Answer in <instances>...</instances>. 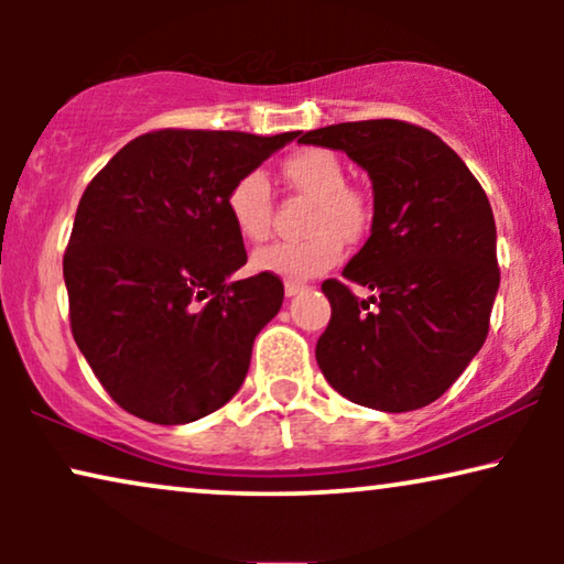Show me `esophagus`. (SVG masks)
I'll return each mask as SVG.
<instances>
[{"mask_svg":"<svg viewBox=\"0 0 564 564\" xmlns=\"http://www.w3.org/2000/svg\"><path fill=\"white\" fill-rule=\"evenodd\" d=\"M303 290H305V284H303V282H292V280L284 282V295H288V297L297 295V292H303Z\"/></svg>","mask_w":564,"mask_h":564,"instance_id":"obj_1","label":"esophagus"}]
</instances>
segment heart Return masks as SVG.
I'll list each match as a JSON object with an SVG mask.
<instances>
[{"label": "heart", "mask_w": 564, "mask_h": 564, "mask_svg": "<svg viewBox=\"0 0 564 564\" xmlns=\"http://www.w3.org/2000/svg\"><path fill=\"white\" fill-rule=\"evenodd\" d=\"M284 176L292 187L318 199L313 213V238L282 241L253 253L257 272L276 274L284 280H311L328 272L344 257V238L351 241L367 220L365 203L346 187V172L338 156L326 149H300L284 159ZM226 207L238 234L246 241H264L272 230V189L264 172L251 169L230 184Z\"/></svg>", "instance_id": "1"}]
</instances>
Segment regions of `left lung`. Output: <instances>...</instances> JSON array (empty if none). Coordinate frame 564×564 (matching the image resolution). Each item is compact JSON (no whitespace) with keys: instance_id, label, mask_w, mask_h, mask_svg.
I'll list each match as a JSON object with an SVG mask.
<instances>
[{"instance_id":"left-lung-1","label":"left lung","mask_w":564,"mask_h":564,"mask_svg":"<svg viewBox=\"0 0 564 564\" xmlns=\"http://www.w3.org/2000/svg\"><path fill=\"white\" fill-rule=\"evenodd\" d=\"M297 143L344 151L372 180V234L326 280L323 377L351 403L405 413L434 403L482 349L500 269L480 182L442 138L403 120L338 122ZM351 286L372 289L361 301ZM375 304V308H369Z\"/></svg>"}]
</instances>
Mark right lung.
Here are the masks:
<instances>
[{
  "label": "right lung",
  "mask_w": 564,
  "mask_h": 564,
  "mask_svg": "<svg viewBox=\"0 0 564 564\" xmlns=\"http://www.w3.org/2000/svg\"><path fill=\"white\" fill-rule=\"evenodd\" d=\"M297 133L153 130L115 153L76 207L64 257L74 341L110 398L180 426L218 411L284 288L246 264L226 195Z\"/></svg>",
  "instance_id": "obj_1"
}]
</instances>
